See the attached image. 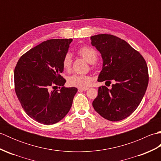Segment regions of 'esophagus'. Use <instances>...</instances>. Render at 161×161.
I'll list each match as a JSON object with an SVG mask.
<instances>
[{
	"label": "esophagus",
	"instance_id": "34e87169",
	"mask_svg": "<svg viewBox=\"0 0 161 161\" xmlns=\"http://www.w3.org/2000/svg\"><path fill=\"white\" fill-rule=\"evenodd\" d=\"M88 90V88H78L79 91H85Z\"/></svg>",
	"mask_w": 161,
	"mask_h": 161
}]
</instances>
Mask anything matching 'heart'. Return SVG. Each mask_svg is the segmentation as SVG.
Masks as SVG:
<instances>
[{
	"instance_id": "obj_1",
	"label": "heart",
	"mask_w": 161,
	"mask_h": 161,
	"mask_svg": "<svg viewBox=\"0 0 161 161\" xmlns=\"http://www.w3.org/2000/svg\"><path fill=\"white\" fill-rule=\"evenodd\" d=\"M80 55L91 64V67L95 66V61L97 59V52L93 47L88 46H81L77 50ZM62 67L66 71H70L72 67V58L70 53H66L62 59ZM93 81V77L87 75L75 74L68 78V83L72 86L79 88H87Z\"/></svg>"
}]
</instances>
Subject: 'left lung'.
I'll use <instances>...</instances> for the list:
<instances>
[{"mask_svg":"<svg viewBox=\"0 0 161 161\" xmlns=\"http://www.w3.org/2000/svg\"><path fill=\"white\" fill-rule=\"evenodd\" d=\"M91 39L103 59L98 81H114L110 89L98 88L93 107L108 120H122L134 112L142 100L149 82L147 65L139 52L118 36L102 34Z\"/></svg>","mask_w":161,"mask_h":161,"instance_id":"8db88e82","label":"left lung"}]
</instances>
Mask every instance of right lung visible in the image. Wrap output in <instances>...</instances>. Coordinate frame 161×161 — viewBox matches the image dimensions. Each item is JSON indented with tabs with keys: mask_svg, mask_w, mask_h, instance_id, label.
Returning a JSON list of instances; mask_svg holds the SVG:
<instances>
[{
	"mask_svg": "<svg viewBox=\"0 0 161 161\" xmlns=\"http://www.w3.org/2000/svg\"><path fill=\"white\" fill-rule=\"evenodd\" d=\"M72 41H46L23 54L16 64L14 78L17 97L26 114L41 124L53 125L62 119L77 92V88H65L66 80L61 75L62 59ZM57 86L59 90L53 89Z\"/></svg>",
	"mask_w": 161,
	"mask_h": 161,
	"instance_id": "right-lung-1",
	"label": "right lung"
}]
</instances>
